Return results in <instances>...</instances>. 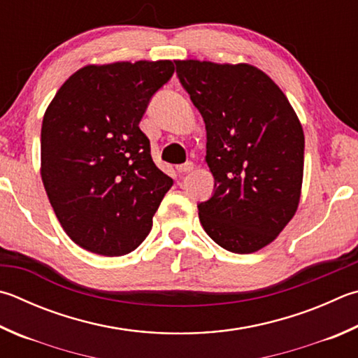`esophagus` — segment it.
Listing matches in <instances>:
<instances>
[{
	"label": "esophagus",
	"instance_id": "34e87169",
	"mask_svg": "<svg viewBox=\"0 0 358 358\" xmlns=\"http://www.w3.org/2000/svg\"><path fill=\"white\" fill-rule=\"evenodd\" d=\"M192 169H194V164H192L191 161L185 162V164H180V166H177V171H178V173H189V172H192Z\"/></svg>",
	"mask_w": 358,
	"mask_h": 358
}]
</instances>
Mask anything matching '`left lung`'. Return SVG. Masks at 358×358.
<instances>
[{
    "label": "left lung",
    "instance_id": "1",
    "mask_svg": "<svg viewBox=\"0 0 358 358\" xmlns=\"http://www.w3.org/2000/svg\"><path fill=\"white\" fill-rule=\"evenodd\" d=\"M203 117L213 196L197 205L214 243L252 253L274 241L297 210L303 131L280 87L249 64L175 61Z\"/></svg>",
    "mask_w": 358,
    "mask_h": 358
}]
</instances>
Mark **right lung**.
Masks as SVG:
<instances>
[{
  "mask_svg": "<svg viewBox=\"0 0 358 358\" xmlns=\"http://www.w3.org/2000/svg\"><path fill=\"white\" fill-rule=\"evenodd\" d=\"M172 61L78 70L43 115L42 181L64 230L89 252L120 257L152 230L173 181L155 166L139 122Z\"/></svg>",
  "mask_w": 358,
  "mask_h": 358,
  "instance_id": "add662e5",
  "label": "right lung"
}]
</instances>
